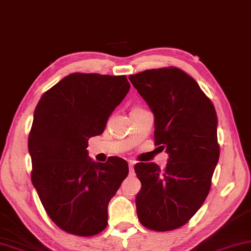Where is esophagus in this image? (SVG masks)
Wrapping results in <instances>:
<instances>
[{"instance_id":"34e87169","label":"esophagus","mask_w":251,"mask_h":251,"mask_svg":"<svg viewBox=\"0 0 251 251\" xmlns=\"http://www.w3.org/2000/svg\"><path fill=\"white\" fill-rule=\"evenodd\" d=\"M128 166H129V172H133V166H134V162H128Z\"/></svg>"}]
</instances>
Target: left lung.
Listing matches in <instances>:
<instances>
[{
    "mask_svg": "<svg viewBox=\"0 0 251 251\" xmlns=\"http://www.w3.org/2000/svg\"><path fill=\"white\" fill-rule=\"evenodd\" d=\"M155 117V143L168 164L138 163L140 223L157 232L185 225L208 196L219 159L217 113L199 83L182 70L164 68L128 76Z\"/></svg>",
    "mask_w": 251,
    "mask_h": 251,
    "instance_id": "1",
    "label": "left lung"
}]
</instances>
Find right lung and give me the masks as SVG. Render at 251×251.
<instances>
[{
	"mask_svg": "<svg viewBox=\"0 0 251 251\" xmlns=\"http://www.w3.org/2000/svg\"><path fill=\"white\" fill-rule=\"evenodd\" d=\"M131 88L126 75L72 73L42 95L28 136L32 182L50 219L65 232L91 236L108 224V204L128 175L120 157L99 163L88 140Z\"/></svg>",
	"mask_w": 251,
	"mask_h": 251,
	"instance_id": "add662e5",
	"label": "right lung"
}]
</instances>
